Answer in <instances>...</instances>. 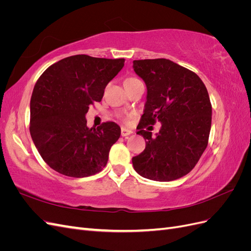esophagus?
<instances>
[{"label": "esophagus", "mask_w": 251, "mask_h": 251, "mask_svg": "<svg viewBox=\"0 0 251 251\" xmlns=\"http://www.w3.org/2000/svg\"><path fill=\"white\" fill-rule=\"evenodd\" d=\"M132 133H133L132 130H128L126 127H121V136H124V137H126L127 135H131Z\"/></svg>", "instance_id": "1"}]
</instances>
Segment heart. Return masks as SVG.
Segmentation results:
<instances>
[{
  "instance_id": "b5f03b06",
  "label": "heart",
  "mask_w": 251,
  "mask_h": 251,
  "mask_svg": "<svg viewBox=\"0 0 251 251\" xmlns=\"http://www.w3.org/2000/svg\"><path fill=\"white\" fill-rule=\"evenodd\" d=\"M131 79H136V78H127L126 80H131Z\"/></svg>"
}]
</instances>
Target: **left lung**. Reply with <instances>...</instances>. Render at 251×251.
Returning <instances> with one entry per match:
<instances>
[{
	"label": "left lung",
	"instance_id": "8db88e82",
	"mask_svg": "<svg viewBox=\"0 0 251 251\" xmlns=\"http://www.w3.org/2000/svg\"><path fill=\"white\" fill-rule=\"evenodd\" d=\"M133 69L147 86V101L138 135L146 149L132 158L134 170L154 181L185 176L199 161L208 143L211 104L206 87L193 71L166 58L134 60ZM158 120L155 138L143 127Z\"/></svg>",
	"mask_w": 251,
	"mask_h": 251
}]
</instances>
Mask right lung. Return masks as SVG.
Wrapping results in <instances>:
<instances>
[{
  "label": "right lung",
  "mask_w": 251,
  "mask_h": 251,
  "mask_svg": "<svg viewBox=\"0 0 251 251\" xmlns=\"http://www.w3.org/2000/svg\"><path fill=\"white\" fill-rule=\"evenodd\" d=\"M125 58L73 55L51 65L36 81L30 100V134L52 170L83 178L100 173L120 136L115 123L87 126L89 105L100 101Z\"/></svg>",
  "instance_id": "1"
}]
</instances>
